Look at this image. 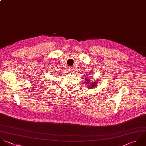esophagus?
<instances>
[{
  "mask_svg": "<svg viewBox=\"0 0 146 146\" xmlns=\"http://www.w3.org/2000/svg\"><path fill=\"white\" fill-rule=\"evenodd\" d=\"M69 71L70 72H73V69L72 67H70V68H69Z\"/></svg>",
  "mask_w": 146,
  "mask_h": 146,
  "instance_id": "obj_1",
  "label": "esophagus"
}]
</instances>
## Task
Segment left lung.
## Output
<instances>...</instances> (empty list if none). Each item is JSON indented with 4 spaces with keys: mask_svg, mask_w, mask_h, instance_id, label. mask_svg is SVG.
<instances>
[{
    "mask_svg": "<svg viewBox=\"0 0 146 146\" xmlns=\"http://www.w3.org/2000/svg\"><path fill=\"white\" fill-rule=\"evenodd\" d=\"M89 80L88 79V78H86V81H85V82H86V84H88L87 85H88V87H89V89H93V88H94L95 87H96L97 86V81H95L94 82H92V84H90V82H89Z\"/></svg>",
    "mask_w": 146,
    "mask_h": 146,
    "instance_id": "8db88e82",
    "label": "left lung"
}]
</instances>
